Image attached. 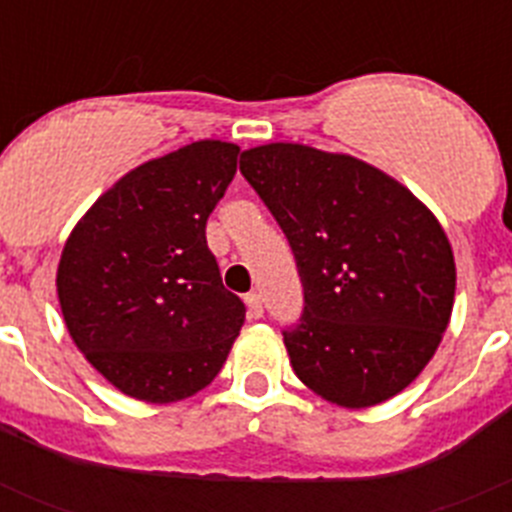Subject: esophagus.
<instances>
[{
	"label": "esophagus",
	"mask_w": 512,
	"mask_h": 512,
	"mask_svg": "<svg viewBox=\"0 0 512 512\" xmlns=\"http://www.w3.org/2000/svg\"><path fill=\"white\" fill-rule=\"evenodd\" d=\"M246 307H248V318L259 320L264 315V300H261L259 292H248L246 295Z\"/></svg>",
	"instance_id": "1"
}]
</instances>
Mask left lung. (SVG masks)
Masks as SVG:
<instances>
[{
  "mask_svg": "<svg viewBox=\"0 0 512 512\" xmlns=\"http://www.w3.org/2000/svg\"><path fill=\"white\" fill-rule=\"evenodd\" d=\"M241 174L295 253L305 307L282 336L297 377L343 408L405 390L454 305V253L436 217L374 166L300 143L243 151Z\"/></svg>",
  "mask_w": 512,
  "mask_h": 512,
  "instance_id": "left-lung-1",
  "label": "left lung"
}]
</instances>
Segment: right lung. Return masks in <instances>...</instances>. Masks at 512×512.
<instances>
[{
	"label": "right lung",
	"instance_id": "obj_1",
	"mask_svg": "<svg viewBox=\"0 0 512 512\" xmlns=\"http://www.w3.org/2000/svg\"><path fill=\"white\" fill-rule=\"evenodd\" d=\"M241 148L223 140L153 158L81 217L58 264L63 320L89 364L146 402L194 395L217 377L246 320L223 287L205 225Z\"/></svg>",
	"mask_w": 512,
	"mask_h": 512
}]
</instances>
